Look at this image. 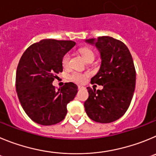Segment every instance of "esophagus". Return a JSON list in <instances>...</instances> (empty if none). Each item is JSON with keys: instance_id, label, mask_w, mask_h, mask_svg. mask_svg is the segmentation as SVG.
Wrapping results in <instances>:
<instances>
[{"instance_id": "1", "label": "esophagus", "mask_w": 156, "mask_h": 156, "mask_svg": "<svg viewBox=\"0 0 156 156\" xmlns=\"http://www.w3.org/2000/svg\"><path fill=\"white\" fill-rule=\"evenodd\" d=\"M78 88L80 90V89H82V88H85V87L82 86V85H78Z\"/></svg>"}]
</instances>
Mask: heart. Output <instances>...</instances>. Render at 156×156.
<instances>
[{
  "mask_svg": "<svg viewBox=\"0 0 156 156\" xmlns=\"http://www.w3.org/2000/svg\"><path fill=\"white\" fill-rule=\"evenodd\" d=\"M80 53L82 55V57H84L85 61H88L89 59H94L95 57V54H94L93 51L90 49L86 48V47H83V48H81L79 50ZM70 61V54L68 53L64 54L62 57V60H61V63H62V65L64 66V68L68 67V64H69ZM88 76V73H80V72H72L71 75H69V79L72 81H75L76 83H84L86 80V78Z\"/></svg>",
  "mask_w": 156,
  "mask_h": 156,
  "instance_id": "obj_1",
  "label": "heart"
}]
</instances>
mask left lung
Here are the masks:
<instances>
[{
	"instance_id": "1",
	"label": "left lung",
	"mask_w": 156,
	"mask_h": 156,
	"mask_svg": "<svg viewBox=\"0 0 156 156\" xmlns=\"http://www.w3.org/2000/svg\"><path fill=\"white\" fill-rule=\"evenodd\" d=\"M85 42L95 45L102 59L99 71L91 83L103 86L97 91L87 88L85 112L94 121L111 123L126 113L132 99L136 81L134 61L127 46L114 38L99 36Z\"/></svg>"
}]
</instances>
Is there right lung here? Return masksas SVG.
Segmentation results:
<instances>
[{"label": "right lung", "mask_w": 156, "mask_h": 156, "mask_svg": "<svg viewBox=\"0 0 156 156\" xmlns=\"http://www.w3.org/2000/svg\"><path fill=\"white\" fill-rule=\"evenodd\" d=\"M71 40H40L24 52L16 71V92L29 118L41 125L62 121L67 105L78 92V86L68 82L58 90L52 85L63 71V56L75 46Z\"/></svg>", "instance_id": "1"}]
</instances>
